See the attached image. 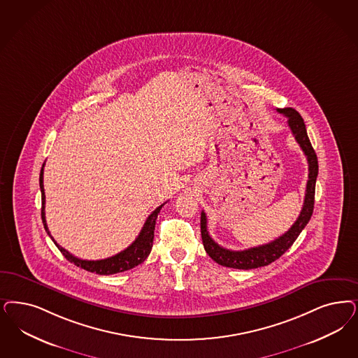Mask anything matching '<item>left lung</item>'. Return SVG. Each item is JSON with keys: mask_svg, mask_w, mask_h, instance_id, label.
Instances as JSON below:
<instances>
[{"mask_svg": "<svg viewBox=\"0 0 358 358\" xmlns=\"http://www.w3.org/2000/svg\"><path fill=\"white\" fill-rule=\"evenodd\" d=\"M284 116L288 117V125L295 136L296 141L299 143L300 148L303 149L304 155L307 156L308 161V182L306 190V198L303 203V209L300 211V215L297 217L296 222L291 226V229L284 233L282 236L276 238L267 245H262L258 247H251L243 251H233L227 250L224 247L215 243L208 231V218L205 211L201 213V235L205 251L209 254L210 258L217 262L218 264L238 268V270H252L263 266H268L272 262L279 259L284 252L294 245L296 238L303 231V229L309 222L313 205H315V187H316V178L319 173V162L315 150L312 148V144L309 141L306 124L300 113L294 108H280L278 110Z\"/></svg>", "mask_w": 358, "mask_h": 358, "instance_id": "obj_1", "label": "left lung"}]
</instances>
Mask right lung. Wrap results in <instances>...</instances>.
<instances>
[{
  "instance_id": "add662e5",
  "label": "right lung",
  "mask_w": 358,
  "mask_h": 358,
  "mask_svg": "<svg viewBox=\"0 0 358 358\" xmlns=\"http://www.w3.org/2000/svg\"><path fill=\"white\" fill-rule=\"evenodd\" d=\"M43 166L41 169L39 174V187H41V193H42V210H41V215H42V222L45 226L46 233L49 234L50 238L52 239V242L55 243V246L59 248V251L62 252L63 257L69 262L74 263L75 266L86 270V271L95 272L98 275H112V273H117V272L127 271L131 270L136 266H138L140 263H143L144 260L148 258L150 254V250L153 246V238H155V226H156V220L157 215L160 213L161 208L164 206V203L155 210L144 223L141 231L138 236L136 238L135 242L132 245L127 247L122 252L113 255L111 258L100 260H86L79 259L74 257L73 254H70L67 250H64L63 247L59 246L54 238L51 236L45 218V189H43Z\"/></svg>"
}]
</instances>
